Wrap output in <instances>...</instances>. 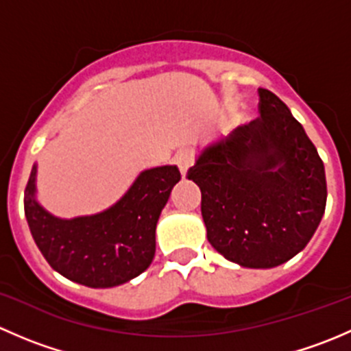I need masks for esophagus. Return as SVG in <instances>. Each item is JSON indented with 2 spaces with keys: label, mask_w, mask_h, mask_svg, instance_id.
Listing matches in <instances>:
<instances>
[{
  "label": "esophagus",
  "mask_w": 351,
  "mask_h": 351,
  "mask_svg": "<svg viewBox=\"0 0 351 351\" xmlns=\"http://www.w3.org/2000/svg\"><path fill=\"white\" fill-rule=\"evenodd\" d=\"M193 162H195V153H193V149H190V147H185V149H182L176 154V165H178L183 176L186 175L189 168H192Z\"/></svg>",
  "instance_id": "34e87169"
}]
</instances>
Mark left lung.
I'll return each instance as SVG.
<instances>
[{"label": "left lung", "instance_id": "1", "mask_svg": "<svg viewBox=\"0 0 351 351\" xmlns=\"http://www.w3.org/2000/svg\"><path fill=\"white\" fill-rule=\"evenodd\" d=\"M260 117L208 146L186 178L202 192L208 243L229 261L274 268L306 247L326 208L323 159L277 95Z\"/></svg>", "mask_w": 351, "mask_h": 351}]
</instances>
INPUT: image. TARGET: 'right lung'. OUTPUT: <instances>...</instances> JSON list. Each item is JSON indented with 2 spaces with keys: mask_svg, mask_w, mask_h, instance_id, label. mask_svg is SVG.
<instances>
[{
  "mask_svg": "<svg viewBox=\"0 0 351 351\" xmlns=\"http://www.w3.org/2000/svg\"><path fill=\"white\" fill-rule=\"evenodd\" d=\"M35 173L34 166L25 189V217L56 271L81 285L105 289L125 284L149 267L159 214L182 178L176 166L146 169L108 210L71 221L54 217L37 204Z\"/></svg>",
  "mask_w": 351,
  "mask_h": 351,
  "instance_id": "obj_1",
  "label": "right lung"
}]
</instances>
